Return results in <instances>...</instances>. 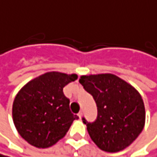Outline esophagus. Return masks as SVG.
<instances>
[{"instance_id": "1", "label": "esophagus", "mask_w": 157, "mask_h": 157, "mask_svg": "<svg viewBox=\"0 0 157 157\" xmlns=\"http://www.w3.org/2000/svg\"><path fill=\"white\" fill-rule=\"evenodd\" d=\"M78 116H79V118H80V119H81V118L83 117V112H82V111H81V112H80L79 113H78Z\"/></svg>"}]
</instances>
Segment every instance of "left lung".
<instances>
[{
	"instance_id": "obj_1",
	"label": "left lung",
	"mask_w": 157,
	"mask_h": 157,
	"mask_svg": "<svg viewBox=\"0 0 157 157\" xmlns=\"http://www.w3.org/2000/svg\"><path fill=\"white\" fill-rule=\"evenodd\" d=\"M79 82L98 107L95 122L87 123L83 118L94 143L108 153L129 146L145 125V107L139 91L112 73L82 75Z\"/></svg>"
}]
</instances>
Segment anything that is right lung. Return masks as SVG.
<instances>
[{
  "label": "right lung",
  "mask_w": 157,
  "mask_h": 157,
  "mask_svg": "<svg viewBox=\"0 0 157 157\" xmlns=\"http://www.w3.org/2000/svg\"><path fill=\"white\" fill-rule=\"evenodd\" d=\"M77 74L45 72L28 82L17 94L12 109L15 127L30 145L48 148L61 140L78 116L71 113L63 87Z\"/></svg>",
  "instance_id": "obj_1"
}]
</instances>
